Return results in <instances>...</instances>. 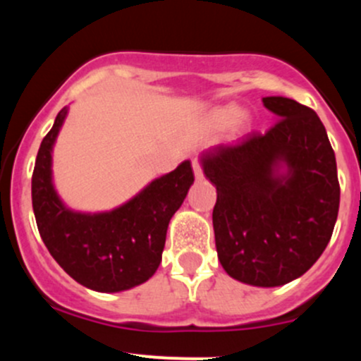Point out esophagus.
I'll return each instance as SVG.
<instances>
[{
	"label": "esophagus",
	"mask_w": 361,
	"mask_h": 361,
	"mask_svg": "<svg viewBox=\"0 0 361 361\" xmlns=\"http://www.w3.org/2000/svg\"><path fill=\"white\" fill-rule=\"evenodd\" d=\"M193 173H195V178H197V180H204V171H202L200 164H198L197 161H193Z\"/></svg>",
	"instance_id": "1"
}]
</instances>
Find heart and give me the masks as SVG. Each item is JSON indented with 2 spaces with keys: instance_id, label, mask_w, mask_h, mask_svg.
<instances>
[{
  "instance_id": "obj_1",
  "label": "heart",
  "mask_w": 361,
  "mask_h": 361,
  "mask_svg": "<svg viewBox=\"0 0 361 361\" xmlns=\"http://www.w3.org/2000/svg\"><path fill=\"white\" fill-rule=\"evenodd\" d=\"M214 120L221 126H231L235 120L241 118V109L235 105H226L221 106V109L214 110Z\"/></svg>"
}]
</instances>
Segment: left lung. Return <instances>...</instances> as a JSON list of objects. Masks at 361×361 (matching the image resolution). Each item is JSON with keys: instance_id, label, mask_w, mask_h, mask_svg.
Masks as SVG:
<instances>
[{"instance_id": "1", "label": "left lung", "mask_w": 361, "mask_h": 361, "mask_svg": "<svg viewBox=\"0 0 361 361\" xmlns=\"http://www.w3.org/2000/svg\"><path fill=\"white\" fill-rule=\"evenodd\" d=\"M279 122L239 146L200 154L217 190L212 222L222 268L252 287L299 279L326 250L339 210L336 157L321 118L285 97H264Z\"/></svg>"}]
</instances>
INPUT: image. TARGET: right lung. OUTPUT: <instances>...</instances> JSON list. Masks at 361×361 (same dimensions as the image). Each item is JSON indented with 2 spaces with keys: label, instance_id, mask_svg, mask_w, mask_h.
Segmentation results:
<instances>
[{
  "label": "right lung",
  "instance_id": "add662e5",
  "mask_svg": "<svg viewBox=\"0 0 361 361\" xmlns=\"http://www.w3.org/2000/svg\"><path fill=\"white\" fill-rule=\"evenodd\" d=\"M69 106L57 114L40 144L32 176V205L40 238L59 267L82 287L123 292L154 275L169 221L193 185L188 159L147 183L126 204L105 212H80L54 186L52 151Z\"/></svg>",
  "mask_w": 361,
  "mask_h": 361
}]
</instances>
